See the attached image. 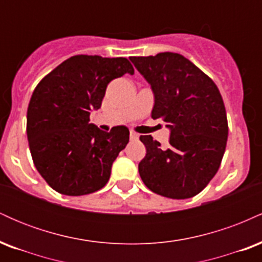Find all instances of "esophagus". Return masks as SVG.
Listing matches in <instances>:
<instances>
[{"mask_svg": "<svg viewBox=\"0 0 262 262\" xmlns=\"http://www.w3.org/2000/svg\"><path fill=\"white\" fill-rule=\"evenodd\" d=\"M138 138H139V134H137V133H135V132L132 130V132H130V139H133V140H137Z\"/></svg>", "mask_w": 262, "mask_h": 262, "instance_id": "obj_1", "label": "esophagus"}]
</instances>
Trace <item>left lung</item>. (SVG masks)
Listing matches in <instances>:
<instances>
[{"instance_id": "obj_1", "label": "left lung", "mask_w": 262, "mask_h": 262, "mask_svg": "<svg viewBox=\"0 0 262 262\" xmlns=\"http://www.w3.org/2000/svg\"><path fill=\"white\" fill-rule=\"evenodd\" d=\"M151 85V117L171 129L169 148L151 135H140L146 155L139 175L150 191L185 200L200 193L221 166L228 139V119L217 85L181 54L132 56Z\"/></svg>"}]
</instances>
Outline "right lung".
Instances as JSON below:
<instances>
[{
    "label": "right lung",
    "mask_w": 262,
    "mask_h": 262,
    "mask_svg": "<svg viewBox=\"0 0 262 262\" xmlns=\"http://www.w3.org/2000/svg\"><path fill=\"white\" fill-rule=\"evenodd\" d=\"M134 74L125 58L75 55L56 66L34 89L27 111L33 162L53 189L83 196L106 186L113 161L129 141V129L103 132L90 124L111 81Z\"/></svg>",
    "instance_id": "obj_1"
}]
</instances>
